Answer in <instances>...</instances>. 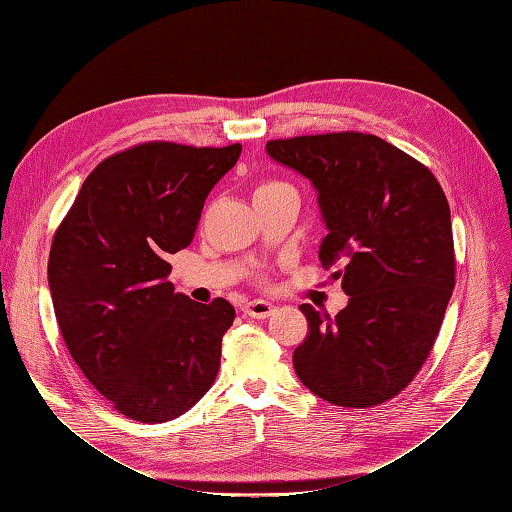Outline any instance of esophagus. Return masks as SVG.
<instances>
[{"instance_id":"34e87169","label":"esophagus","mask_w":512,"mask_h":512,"mask_svg":"<svg viewBox=\"0 0 512 512\" xmlns=\"http://www.w3.org/2000/svg\"><path fill=\"white\" fill-rule=\"evenodd\" d=\"M273 312H275V305L269 301H262V299H256V301H250L243 305V314L250 318H269Z\"/></svg>"}]
</instances>
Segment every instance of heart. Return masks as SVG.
Returning a JSON list of instances; mask_svg holds the SVG:
<instances>
[{"mask_svg":"<svg viewBox=\"0 0 512 512\" xmlns=\"http://www.w3.org/2000/svg\"><path fill=\"white\" fill-rule=\"evenodd\" d=\"M275 188H284V183H280V181H265V183L258 185L256 194L258 192H269V190H275Z\"/></svg>","mask_w":512,"mask_h":512,"instance_id":"1","label":"heart"}]
</instances>
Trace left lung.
Instances as JSON below:
<instances>
[{"mask_svg": "<svg viewBox=\"0 0 512 512\" xmlns=\"http://www.w3.org/2000/svg\"><path fill=\"white\" fill-rule=\"evenodd\" d=\"M267 153L312 181L348 305L335 318L303 303L309 333L294 350L299 380L320 399L371 408L423 367L455 288L448 200L431 170L363 132L269 141Z\"/></svg>", "mask_w": 512, "mask_h": 512, "instance_id": "obj_1", "label": "left lung"}]
</instances>
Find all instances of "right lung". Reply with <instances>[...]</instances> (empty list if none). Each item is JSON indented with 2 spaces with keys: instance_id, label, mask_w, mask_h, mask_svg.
I'll use <instances>...</instances> for the list:
<instances>
[{
  "instance_id": "right-lung-1",
  "label": "right lung",
  "mask_w": 512,
  "mask_h": 512,
  "mask_svg": "<svg viewBox=\"0 0 512 512\" xmlns=\"http://www.w3.org/2000/svg\"><path fill=\"white\" fill-rule=\"evenodd\" d=\"M239 156V143L119 151L91 170L55 230L49 288L61 337L132 421H173L218 376L235 307L175 292L166 258L192 243L209 192Z\"/></svg>"
}]
</instances>
